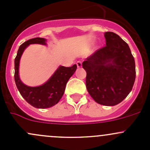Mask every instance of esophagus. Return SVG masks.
I'll use <instances>...</instances> for the list:
<instances>
[{
  "label": "esophagus",
  "instance_id": "1",
  "mask_svg": "<svg viewBox=\"0 0 150 150\" xmlns=\"http://www.w3.org/2000/svg\"><path fill=\"white\" fill-rule=\"evenodd\" d=\"M76 64H77V67H78V68H81V67H82V62H81V61H78V62H77Z\"/></svg>",
  "mask_w": 150,
  "mask_h": 150
}]
</instances>
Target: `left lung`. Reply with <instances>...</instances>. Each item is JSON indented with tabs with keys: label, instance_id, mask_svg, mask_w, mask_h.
Listing matches in <instances>:
<instances>
[{
	"label": "left lung",
	"instance_id": "1",
	"mask_svg": "<svg viewBox=\"0 0 150 150\" xmlns=\"http://www.w3.org/2000/svg\"><path fill=\"white\" fill-rule=\"evenodd\" d=\"M106 46L86 58L87 90L93 100L105 106L120 103L131 92L136 78L134 58L128 45L115 33H104Z\"/></svg>",
	"mask_w": 150,
	"mask_h": 150
}]
</instances>
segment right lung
<instances>
[{
	"label": "right lung",
	"instance_id": "obj_1",
	"mask_svg": "<svg viewBox=\"0 0 150 150\" xmlns=\"http://www.w3.org/2000/svg\"><path fill=\"white\" fill-rule=\"evenodd\" d=\"M46 39L42 38H35L27 40L19 46L14 60V80L19 93L30 105L40 109L49 108L58 103L64 94L68 80L77 69L76 64L69 67L60 66L51 78L42 86L30 87L24 84L19 76V61L22 53L30 44L46 45Z\"/></svg>",
	"mask_w": 150,
	"mask_h": 150
}]
</instances>
